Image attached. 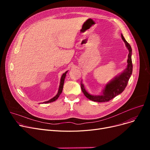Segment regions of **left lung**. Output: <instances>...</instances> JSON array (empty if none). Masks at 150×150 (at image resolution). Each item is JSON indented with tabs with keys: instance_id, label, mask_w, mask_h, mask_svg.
<instances>
[{
	"instance_id": "obj_1",
	"label": "left lung",
	"mask_w": 150,
	"mask_h": 150,
	"mask_svg": "<svg viewBox=\"0 0 150 150\" xmlns=\"http://www.w3.org/2000/svg\"><path fill=\"white\" fill-rule=\"evenodd\" d=\"M122 38L124 41L126 47L128 49L129 54L128 58L127 60V67L126 68L123 72L120 74L115 76L112 80L110 81L108 83H107L105 88L102 91L101 95L98 96H93L90 94L86 90L84 84L82 83V81H81V88L82 92H83L84 95L89 98V100L97 101V102H106L111 100L117 96L119 95L127 87L128 84V82L129 81V78L131 76L132 72V49L131 45L129 43L125 40V38L123 35H121Z\"/></svg>"
}]
</instances>
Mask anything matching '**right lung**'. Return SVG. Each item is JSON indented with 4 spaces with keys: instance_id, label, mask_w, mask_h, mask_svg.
Here are the masks:
<instances>
[{
    "instance_id": "obj_1",
    "label": "right lung",
    "mask_w": 150,
    "mask_h": 150,
    "mask_svg": "<svg viewBox=\"0 0 150 150\" xmlns=\"http://www.w3.org/2000/svg\"><path fill=\"white\" fill-rule=\"evenodd\" d=\"M68 72V70L66 71V72L63 74L61 76V80H60V84H59V89H58V92L57 93V94L56 96H55L53 98H51L50 100H49V101H44L43 102V103H51V102L54 101L55 100H57L58 99V98L59 97V96L61 95V93L62 91V89H63V85H64V80H65V78L66 76V74Z\"/></svg>"
}]
</instances>
